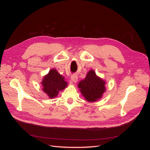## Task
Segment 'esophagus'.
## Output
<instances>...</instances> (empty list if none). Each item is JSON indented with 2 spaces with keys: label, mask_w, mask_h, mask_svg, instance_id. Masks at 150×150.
Here are the masks:
<instances>
[{
  "label": "esophagus",
  "mask_w": 150,
  "mask_h": 150,
  "mask_svg": "<svg viewBox=\"0 0 150 150\" xmlns=\"http://www.w3.org/2000/svg\"><path fill=\"white\" fill-rule=\"evenodd\" d=\"M78 76L76 75V74H74V75H72V76H71V81H72V82L76 83L77 81H78Z\"/></svg>",
  "instance_id": "esophagus-1"
}]
</instances>
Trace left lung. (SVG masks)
<instances>
[{"label": "left lung", "instance_id": "obj_1", "mask_svg": "<svg viewBox=\"0 0 150 150\" xmlns=\"http://www.w3.org/2000/svg\"><path fill=\"white\" fill-rule=\"evenodd\" d=\"M105 82L96 75L93 70L90 71L84 80L80 81L78 88L86 100L94 102L100 99L105 91Z\"/></svg>", "mask_w": 150, "mask_h": 150}]
</instances>
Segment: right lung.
<instances>
[{
    "mask_svg": "<svg viewBox=\"0 0 150 150\" xmlns=\"http://www.w3.org/2000/svg\"><path fill=\"white\" fill-rule=\"evenodd\" d=\"M44 92L46 93L50 98L57 96L59 91L64 89L67 86V82L64 77L52 69L49 72L47 75L44 77L42 81Z\"/></svg>",
    "mask_w": 150,
    "mask_h": 150,
    "instance_id": "right-lung-1",
    "label": "right lung"
}]
</instances>
